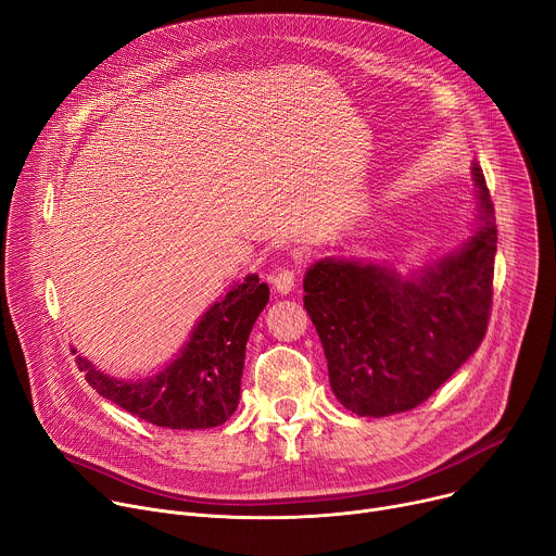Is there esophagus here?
<instances>
[{"label": "esophagus", "mask_w": 556, "mask_h": 556, "mask_svg": "<svg viewBox=\"0 0 556 556\" xmlns=\"http://www.w3.org/2000/svg\"><path fill=\"white\" fill-rule=\"evenodd\" d=\"M294 281H298V275L288 268H281L273 275V286L279 294H290L294 290Z\"/></svg>", "instance_id": "1"}]
</instances>
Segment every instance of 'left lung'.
<instances>
[{
	"instance_id": "left-lung-1",
	"label": "left lung",
	"mask_w": 556,
	"mask_h": 556,
	"mask_svg": "<svg viewBox=\"0 0 556 556\" xmlns=\"http://www.w3.org/2000/svg\"><path fill=\"white\" fill-rule=\"evenodd\" d=\"M471 232L400 275L387 262L324 256L304 277V308L349 412L384 418L416 409L485 338L492 306L496 220L488 185L471 163Z\"/></svg>"
}]
</instances>
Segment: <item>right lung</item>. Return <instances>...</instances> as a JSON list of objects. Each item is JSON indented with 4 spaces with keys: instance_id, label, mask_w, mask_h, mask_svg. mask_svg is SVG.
Instances as JSON below:
<instances>
[{
    "instance_id": "obj_1",
    "label": "right lung",
    "mask_w": 556,
    "mask_h": 556,
    "mask_svg": "<svg viewBox=\"0 0 556 556\" xmlns=\"http://www.w3.org/2000/svg\"><path fill=\"white\" fill-rule=\"evenodd\" d=\"M268 298L270 288L258 283L256 275L235 281L199 317L190 338L154 376L123 380L100 371L83 355L76 362L102 397L140 420L167 429L218 427L239 406L245 344Z\"/></svg>"
}]
</instances>
